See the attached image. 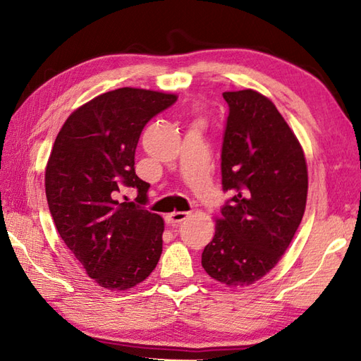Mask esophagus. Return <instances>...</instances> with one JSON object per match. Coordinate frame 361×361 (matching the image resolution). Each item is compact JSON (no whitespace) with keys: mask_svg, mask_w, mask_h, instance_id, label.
Listing matches in <instances>:
<instances>
[{"mask_svg":"<svg viewBox=\"0 0 361 361\" xmlns=\"http://www.w3.org/2000/svg\"><path fill=\"white\" fill-rule=\"evenodd\" d=\"M189 217V212H172V214H169L167 216V221L169 224H171L172 226H178L181 221H185L186 219Z\"/></svg>","mask_w":361,"mask_h":361,"instance_id":"obj_1","label":"esophagus"}]
</instances>
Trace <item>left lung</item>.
Returning <instances> with one entry per match:
<instances>
[{
    "instance_id": "left-lung-1",
    "label": "left lung",
    "mask_w": 361,
    "mask_h": 361,
    "mask_svg": "<svg viewBox=\"0 0 361 361\" xmlns=\"http://www.w3.org/2000/svg\"><path fill=\"white\" fill-rule=\"evenodd\" d=\"M221 144V206L216 235L202 265L226 286H251L271 270L301 224L307 164L295 133L274 104L257 91H226Z\"/></svg>"
}]
</instances>
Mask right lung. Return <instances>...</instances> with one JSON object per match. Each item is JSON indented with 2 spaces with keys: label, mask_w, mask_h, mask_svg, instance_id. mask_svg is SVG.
I'll return each instance as SVG.
<instances>
[{
  "label": "right lung",
  "mask_w": 361,
  "mask_h": 361,
  "mask_svg": "<svg viewBox=\"0 0 361 361\" xmlns=\"http://www.w3.org/2000/svg\"><path fill=\"white\" fill-rule=\"evenodd\" d=\"M175 94L118 88L75 110L60 130L46 166L44 188L57 233L91 279L127 290L155 270L164 221L147 204L149 183L135 172V150L145 124ZM135 187L134 202L118 192Z\"/></svg>",
  "instance_id": "1"
}]
</instances>
